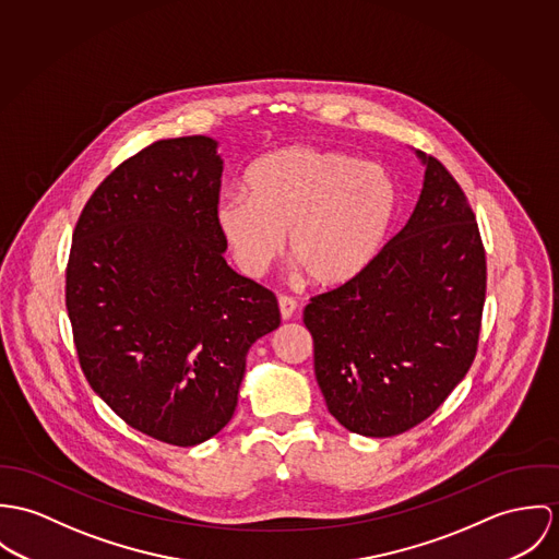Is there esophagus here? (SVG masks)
<instances>
[{
    "mask_svg": "<svg viewBox=\"0 0 559 559\" xmlns=\"http://www.w3.org/2000/svg\"><path fill=\"white\" fill-rule=\"evenodd\" d=\"M278 309H281V317L287 321V319H292L298 312V302L294 298H289V296H281L278 298Z\"/></svg>",
    "mask_w": 559,
    "mask_h": 559,
    "instance_id": "1",
    "label": "esophagus"
}]
</instances>
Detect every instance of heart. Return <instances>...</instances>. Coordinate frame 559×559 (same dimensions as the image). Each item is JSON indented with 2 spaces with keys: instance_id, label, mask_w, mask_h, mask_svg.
I'll list each match as a JSON object with an SVG mask.
<instances>
[{
  "instance_id": "1",
  "label": "heart",
  "mask_w": 559,
  "mask_h": 559,
  "mask_svg": "<svg viewBox=\"0 0 559 559\" xmlns=\"http://www.w3.org/2000/svg\"><path fill=\"white\" fill-rule=\"evenodd\" d=\"M247 194H225L216 223L238 267L263 276L283 250L298 270L323 287L345 285L369 270L399 212L392 174L360 158L292 145L254 160L245 176Z\"/></svg>"
}]
</instances>
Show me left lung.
I'll list each match as a JSON object with an SVG mask.
<instances>
[{"mask_svg":"<svg viewBox=\"0 0 559 559\" xmlns=\"http://www.w3.org/2000/svg\"><path fill=\"white\" fill-rule=\"evenodd\" d=\"M418 156L425 187L407 225L369 270L305 309L325 405L347 431L367 437L427 420L478 349L487 294L478 223L450 171Z\"/></svg>","mask_w":559,"mask_h":559,"instance_id":"8db88e82","label":"left lung"}]
</instances>
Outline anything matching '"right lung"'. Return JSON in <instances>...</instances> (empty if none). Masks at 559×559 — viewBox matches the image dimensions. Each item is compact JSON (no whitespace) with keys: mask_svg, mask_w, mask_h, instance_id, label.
Segmentation results:
<instances>
[{"mask_svg":"<svg viewBox=\"0 0 559 559\" xmlns=\"http://www.w3.org/2000/svg\"><path fill=\"white\" fill-rule=\"evenodd\" d=\"M216 145L163 139L116 167L85 203L66 267L85 379L126 425L171 445L231 420L250 345L281 323L276 296L223 257Z\"/></svg>","mask_w":559,"mask_h":559,"instance_id":"1","label":"right lung"}]
</instances>
